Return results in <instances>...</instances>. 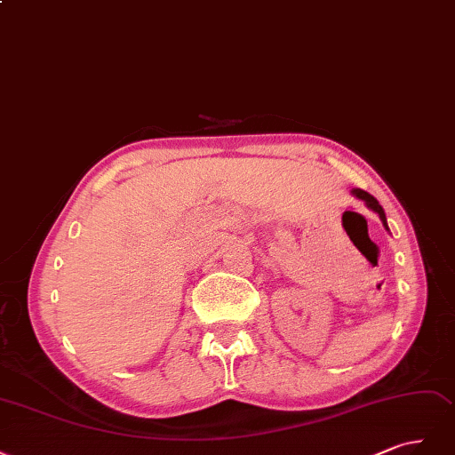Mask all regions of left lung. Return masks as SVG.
<instances>
[{"label": "left lung", "mask_w": 455, "mask_h": 455, "mask_svg": "<svg viewBox=\"0 0 455 455\" xmlns=\"http://www.w3.org/2000/svg\"><path fill=\"white\" fill-rule=\"evenodd\" d=\"M351 195H354V196H355V198H359V200H363V202L366 204V208H371L372 212H376V213L379 215V219H382L384 227L387 228V219H386L384 208L379 206V202H378L372 195H369V193H366V190H363V188H351ZM387 230H389V228H387Z\"/></svg>", "instance_id": "left-lung-1"}]
</instances>
